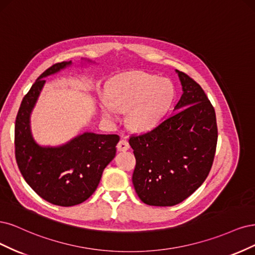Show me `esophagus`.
Wrapping results in <instances>:
<instances>
[{"label": "esophagus", "instance_id": "1", "mask_svg": "<svg viewBox=\"0 0 255 255\" xmlns=\"http://www.w3.org/2000/svg\"><path fill=\"white\" fill-rule=\"evenodd\" d=\"M118 150L119 151H126L129 148V143L127 139H120V142L118 143Z\"/></svg>", "mask_w": 255, "mask_h": 255}]
</instances>
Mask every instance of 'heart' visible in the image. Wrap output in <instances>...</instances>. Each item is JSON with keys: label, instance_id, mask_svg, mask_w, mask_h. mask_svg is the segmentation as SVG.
I'll return each instance as SVG.
<instances>
[{"label": "heart", "instance_id": "1", "mask_svg": "<svg viewBox=\"0 0 255 255\" xmlns=\"http://www.w3.org/2000/svg\"><path fill=\"white\" fill-rule=\"evenodd\" d=\"M175 90L169 80L133 71L117 77L102 105L103 117L116 120L117 112L126 111L127 125L144 132L158 124L174 100Z\"/></svg>", "mask_w": 255, "mask_h": 255}]
</instances>
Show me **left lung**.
<instances>
[{
	"instance_id": "obj_1",
	"label": "left lung",
	"mask_w": 255,
	"mask_h": 255,
	"mask_svg": "<svg viewBox=\"0 0 255 255\" xmlns=\"http://www.w3.org/2000/svg\"><path fill=\"white\" fill-rule=\"evenodd\" d=\"M176 72L183 91L176 112L129 139L136 160L134 190L144 203L154 207H172L190 197L207 179L216 151L214 107L193 78Z\"/></svg>"
}]
</instances>
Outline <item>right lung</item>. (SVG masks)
I'll return each mask as SVG.
<instances>
[{
	"mask_svg": "<svg viewBox=\"0 0 255 255\" xmlns=\"http://www.w3.org/2000/svg\"><path fill=\"white\" fill-rule=\"evenodd\" d=\"M90 61V60H88ZM63 61L44 71L24 96L15 119L14 152L23 178L41 198L60 207L86 201L101 181L106 166L116 157L118 134L84 132L61 146H40L32 137L30 113L42 90L44 77L70 67Z\"/></svg>",
	"mask_w": 255,
	"mask_h": 255,
	"instance_id": "add662e5",
	"label": "right lung"
}]
</instances>
